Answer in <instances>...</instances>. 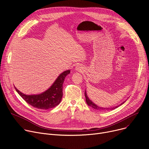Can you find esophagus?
Masks as SVG:
<instances>
[{
  "instance_id": "1",
  "label": "esophagus",
  "mask_w": 149,
  "mask_h": 149,
  "mask_svg": "<svg viewBox=\"0 0 149 149\" xmlns=\"http://www.w3.org/2000/svg\"><path fill=\"white\" fill-rule=\"evenodd\" d=\"M77 68V69H79V68Z\"/></svg>"
}]
</instances>
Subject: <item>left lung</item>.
<instances>
[{"mask_svg": "<svg viewBox=\"0 0 149 149\" xmlns=\"http://www.w3.org/2000/svg\"><path fill=\"white\" fill-rule=\"evenodd\" d=\"M85 96H86V102H87V104L88 106H90V107H91L92 108H93L94 109H96L97 110H99V111H105V110H114L116 108H118L119 106L121 105L122 104H123L124 102H123L122 104H121L120 105H118V106H116V107H111V108H103V107H98L97 105H96V104H95L93 102H92L90 100H89V98L87 96V93H86V91H85Z\"/></svg>", "mask_w": 149, "mask_h": 149, "instance_id": "1", "label": "left lung"}]
</instances>
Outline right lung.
I'll return each instance as SVG.
<instances>
[{
    "instance_id": "obj_1",
    "label": "right lung",
    "mask_w": 149,
    "mask_h": 149,
    "mask_svg": "<svg viewBox=\"0 0 149 149\" xmlns=\"http://www.w3.org/2000/svg\"><path fill=\"white\" fill-rule=\"evenodd\" d=\"M70 73V70H66L61 73L53 84L44 93L39 95H26L18 90L16 91L24 100L33 107L42 110H47L54 108L61 101L63 92V83L65 77Z\"/></svg>"
}]
</instances>
